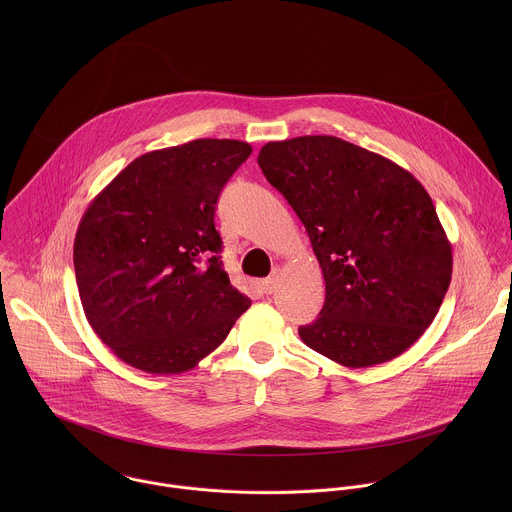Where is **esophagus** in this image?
<instances>
[{"mask_svg": "<svg viewBox=\"0 0 512 512\" xmlns=\"http://www.w3.org/2000/svg\"><path fill=\"white\" fill-rule=\"evenodd\" d=\"M278 282H280V276H278V272H274L270 278H266L260 286H262V292L264 293H274L276 292V288H278Z\"/></svg>", "mask_w": 512, "mask_h": 512, "instance_id": "esophagus-1", "label": "esophagus"}]
</instances>
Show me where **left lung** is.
<instances>
[{"instance_id": "1", "label": "left lung", "mask_w": 512, "mask_h": 512, "mask_svg": "<svg viewBox=\"0 0 512 512\" xmlns=\"http://www.w3.org/2000/svg\"><path fill=\"white\" fill-rule=\"evenodd\" d=\"M258 165L303 222L325 280L301 341L349 368L396 359L438 315L451 242L424 185L404 167L335 136L268 142Z\"/></svg>"}]
</instances>
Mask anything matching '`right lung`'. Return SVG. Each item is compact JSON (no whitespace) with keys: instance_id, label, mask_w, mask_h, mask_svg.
Here are the masks:
<instances>
[{"instance_id":"add662e5","label":"right lung","mask_w":512,"mask_h":512,"mask_svg":"<svg viewBox=\"0 0 512 512\" xmlns=\"http://www.w3.org/2000/svg\"><path fill=\"white\" fill-rule=\"evenodd\" d=\"M252 153L193 140L136 157L88 205L74 236L84 315L112 353L151 374L199 365L250 307L220 262V189Z\"/></svg>"}]
</instances>
